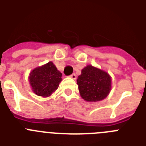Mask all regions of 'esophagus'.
Segmentation results:
<instances>
[{
	"label": "esophagus",
	"mask_w": 146,
	"mask_h": 146,
	"mask_svg": "<svg viewBox=\"0 0 146 146\" xmlns=\"http://www.w3.org/2000/svg\"><path fill=\"white\" fill-rule=\"evenodd\" d=\"M70 77L71 79H73V80H76V74L73 73L72 75L70 76Z\"/></svg>",
	"instance_id": "esophagus-1"
}]
</instances>
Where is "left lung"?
Listing matches in <instances>:
<instances>
[{
  "label": "left lung",
  "instance_id": "left-lung-1",
  "mask_svg": "<svg viewBox=\"0 0 146 146\" xmlns=\"http://www.w3.org/2000/svg\"><path fill=\"white\" fill-rule=\"evenodd\" d=\"M76 82L80 96L86 102L102 101L111 90V76L106 71L92 65L82 69Z\"/></svg>",
  "mask_w": 146,
  "mask_h": 146
}]
</instances>
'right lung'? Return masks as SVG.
Wrapping results in <instances>:
<instances>
[{
  "label": "right lung",
  "mask_w": 146,
  "mask_h": 146,
  "mask_svg": "<svg viewBox=\"0 0 146 146\" xmlns=\"http://www.w3.org/2000/svg\"><path fill=\"white\" fill-rule=\"evenodd\" d=\"M61 76L62 73L50 61L33 69L29 76V82L34 93L46 98L57 90L61 82Z\"/></svg>",
  "instance_id": "obj_1"
}]
</instances>
